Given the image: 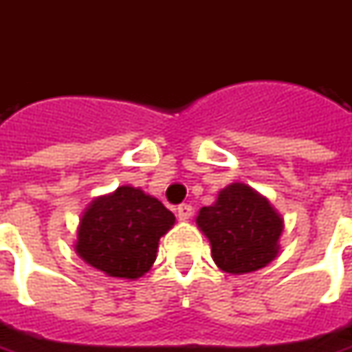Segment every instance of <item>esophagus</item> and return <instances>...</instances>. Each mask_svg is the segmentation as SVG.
Instances as JSON below:
<instances>
[{
  "label": "esophagus",
  "mask_w": 352,
  "mask_h": 352,
  "mask_svg": "<svg viewBox=\"0 0 352 352\" xmlns=\"http://www.w3.org/2000/svg\"><path fill=\"white\" fill-rule=\"evenodd\" d=\"M192 214H194V209L188 204H181V206L177 207V217H179V221H190Z\"/></svg>",
  "instance_id": "1"
}]
</instances>
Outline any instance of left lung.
Masks as SVG:
<instances>
[{"mask_svg":"<svg viewBox=\"0 0 352 352\" xmlns=\"http://www.w3.org/2000/svg\"><path fill=\"white\" fill-rule=\"evenodd\" d=\"M196 224L211 243L214 264L232 275L256 272L277 258L285 228L270 199L243 183L222 188L213 206L199 209Z\"/></svg>","mask_w":352,"mask_h":352,"instance_id":"8db88e82","label":"left lung"}]
</instances>
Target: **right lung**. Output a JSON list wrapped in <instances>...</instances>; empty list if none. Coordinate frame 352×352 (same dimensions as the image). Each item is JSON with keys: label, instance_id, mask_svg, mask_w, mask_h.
Returning a JSON list of instances; mask_svg holds the SVG:
<instances>
[{"label": "right lung", "instance_id": "add662e5", "mask_svg": "<svg viewBox=\"0 0 352 352\" xmlns=\"http://www.w3.org/2000/svg\"><path fill=\"white\" fill-rule=\"evenodd\" d=\"M175 214L141 188L124 184L92 199L80 214L75 252L87 264L116 279H139L156 260L158 241Z\"/></svg>", "mask_w": 352, "mask_h": 352}]
</instances>
